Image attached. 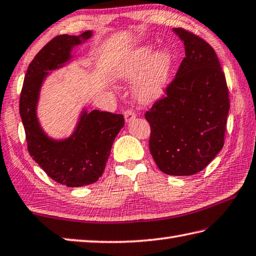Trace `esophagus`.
Returning a JSON list of instances; mask_svg holds the SVG:
<instances>
[{
    "label": "esophagus",
    "mask_w": 256,
    "mask_h": 256,
    "mask_svg": "<svg viewBox=\"0 0 256 256\" xmlns=\"http://www.w3.org/2000/svg\"><path fill=\"white\" fill-rule=\"evenodd\" d=\"M124 118H125V122L130 123V122H132L134 118H136V114H134L132 110H128L124 112Z\"/></svg>",
    "instance_id": "esophagus-1"
}]
</instances>
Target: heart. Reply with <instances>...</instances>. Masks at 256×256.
Segmentation results:
<instances>
[{
	"label": "heart",
	"instance_id": "obj_1",
	"mask_svg": "<svg viewBox=\"0 0 256 256\" xmlns=\"http://www.w3.org/2000/svg\"><path fill=\"white\" fill-rule=\"evenodd\" d=\"M174 64V54L168 48L153 51L152 46L146 44L116 60L112 75L120 80L136 78L133 85L134 98L141 104H152L166 94Z\"/></svg>",
	"mask_w": 256,
	"mask_h": 256
}]
</instances>
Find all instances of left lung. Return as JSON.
I'll list each match as a JSON object with an SVG mask.
<instances>
[{
	"label": "left lung",
	"instance_id": "1",
	"mask_svg": "<svg viewBox=\"0 0 256 256\" xmlns=\"http://www.w3.org/2000/svg\"><path fill=\"white\" fill-rule=\"evenodd\" d=\"M184 46L166 96L146 113L150 151L162 172L192 176L209 164L224 146L228 90L217 54L205 40L172 29Z\"/></svg>",
	"mask_w": 256,
	"mask_h": 256
}]
</instances>
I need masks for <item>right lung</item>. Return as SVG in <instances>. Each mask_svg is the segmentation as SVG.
Segmentation results:
<instances>
[{"instance_id": "obj_1", "label": "right lung", "mask_w": 256, "mask_h": 256, "mask_svg": "<svg viewBox=\"0 0 256 256\" xmlns=\"http://www.w3.org/2000/svg\"><path fill=\"white\" fill-rule=\"evenodd\" d=\"M92 36H58L41 49L28 67L20 96V116L28 150L56 182L82 187L96 182L103 174L115 138L124 126V116L82 108L74 131L67 138L49 136L38 118L41 90L51 72L72 64V50Z\"/></svg>"}]
</instances>
